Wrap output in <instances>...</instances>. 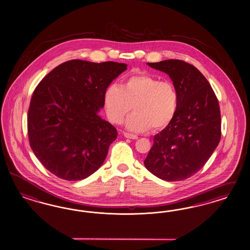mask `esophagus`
<instances>
[{"label":"esophagus","mask_w":250,"mask_h":250,"mask_svg":"<svg viewBox=\"0 0 250 250\" xmlns=\"http://www.w3.org/2000/svg\"><path fill=\"white\" fill-rule=\"evenodd\" d=\"M124 136L126 138H130V139H137L138 137L136 135H133V134H129V133H124Z\"/></svg>","instance_id":"34e87169"}]
</instances>
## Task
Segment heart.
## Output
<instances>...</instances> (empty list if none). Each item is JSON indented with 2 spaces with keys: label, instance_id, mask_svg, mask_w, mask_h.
Instances as JSON below:
<instances>
[{
  "label": "heart",
  "instance_id": "1",
  "mask_svg": "<svg viewBox=\"0 0 250 250\" xmlns=\"http://www.w3.org/2000/svg\"><path fill=\"white\" fill-rule=\"evenodd\" d=\"M178 104L173 84L146 74L129 76L120 87L111 84L104 94L106 115L114 124L124 121L133 104L134 113L126 119L125 127L136 133L166 127L174 118Z\"/></svg>",
  "mask_w": 250,
  "mask_h": 250
}]
</instances>
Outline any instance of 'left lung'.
Returning <instances> with one entry per match:
<instances>
[{
    "label": "left lung",
    "instance_id": "8db88e82",
    "mask_svg": "<svg viewBox=\"0 0 250 250\" xmlns=\"http://www.w3.org/2000/svg\"><path fill=\"white\" fill-rule=\"evenodd\" d=\"M146 64L168 75L179 104L172 121L154 136L144 165L163 181H182L205 166L219 144L218 100L205 76L187 62L167 60Z\"/></svg>",
    "mask_w": 250,
    "mask_h": 250
}]
</instances>
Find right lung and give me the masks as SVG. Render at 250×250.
Listing matches in <instances>:
<instances>
[{"label": "right lung", "mask_w": 250, "mask_h": 250, "mask_svg": "<svg viewBox=\"0 0 250 250\" xmlns=\"http://www.w3.org/2000/svg\"><path fill=\"white\" fill-rule=\"evenodd\" d=\"M126 68L113 61L72 60L39 83L28 110V137L34 154L52 174L80 181L104 164L117 131L99 112L106 88Z\"/></svg>", "instance_id": "1"}]
</instances>
